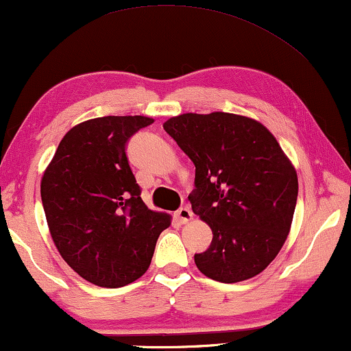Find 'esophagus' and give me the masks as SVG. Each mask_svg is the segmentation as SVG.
I'll return each mask as SVG.
<instances>
[{
	"label": "esophagus",
	"mask_w": 351,
	"mask_h": 351,
	"mask_svg": "<svg viewBox=\"0 0 351 351\" xmlns=\"http://www.w3.org/2000/svg\"><path fill=\"white\" fill-rule=\"evenodd\" d=\"M176 218L180 219L182 224L189 223V221L192 219V211H191L189 206H182V208L176 211Z\"/></svg>",
	"instance_id": "34e87169"
}]
</instances>
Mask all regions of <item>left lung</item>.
<instances>
[{
    "instance_id": "obj_1",
    "label": "left lung",
    "mask_w": 351,
    "mask_h": 351,
    "mask_svg": "<svg viewBox=\"0 0 351 351\" xmlns=\"http://www.w3.org/2000/svg\"><path fill=\"white\" fill-rule=\"evenodd\" d=\"M165 132L195 165L192 211L213 232L194 256L211 280L253 278L280 253L298 202V173L261 122L230 112L170 117Z\"/></svg>"
}]
</instances>
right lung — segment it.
<instances>
[{
  "mask_svg": "<svg viewBox=\"0 0 351 351\" xmlns=\"http://www.w3.org/2000/svg\"><path fill=\"white\" fill-rule=\"evenodd\" d=\"M145 116H105L63 136L41 180L47 226L58 253L84 280L121 288L149 267L156 241L171 223L141 200L125 154Z\"/></svg>",
  "mask_w": 351,
  "mask_h": 351,
  "instance_id": "right-lung-1",
  "label": "right lung"
}]
</instances>
